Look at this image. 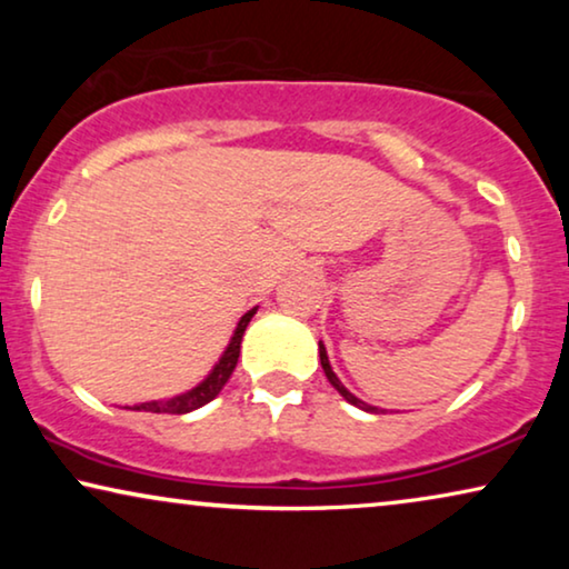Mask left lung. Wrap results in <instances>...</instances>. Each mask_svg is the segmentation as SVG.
<instances>
[{"label": "left lung", "mask_w": 569, "mask_h": 569, "mask_svg": "<svg viewBox=\"0 0 569 569\" xmlns=\"http://www.w3.org/2000/svg\"><path fill=\"white\" fill-rule=\"evenodd\" d=\"M318 355H321V368H323V372H326V378H329V383L337 388V391L345 396V399L352 403V407H360L362 411H370V415H378V407H370V403H365V401H360L357 399L355 393H349L345 386H341V380L337 378V372L331 370V365H329V355H326V347L323 345H318Z\"/></svg>", "instance_id": "8db88e82"}]
</instances>
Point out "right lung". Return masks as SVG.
<instances>
[{
    "instance_id": "1",
    "label": "right lung",
    "mask_w": 569,
    "mask_h": 569,
    "mask_svg": "<svg viewBox=\"0 0 569 569\" xmlns=\"http://www.w3.org/2000/svg\"><path fill=\"white\" fill-rule=\"evenodd\" d=\"M256 313L253 310H248V313L240 318L238 321V329L232 333L228 349H224L220 362L214 365V370L209 372V376L201 380L197 388H191V391H186L181 396H173V399H166V401H147V403H137L134 411H152V415H186V411H193L199 407H204L214 399L217 393L222 391V386L228 383V378L232 376V370H236L238 365V357H240V341H243V333H246V326L251 323V318Z\"/></svg>"
}]
</instances>
